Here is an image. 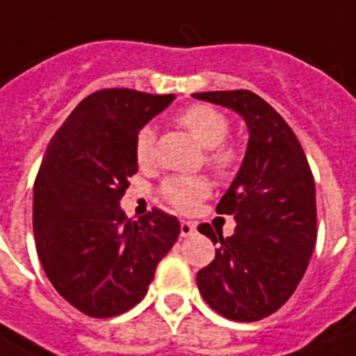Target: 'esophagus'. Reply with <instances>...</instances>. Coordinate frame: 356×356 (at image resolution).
I'll return each mask as SVG.
<instances>
[{"instance_id": "34e87169", "label": "esophagus", "mask_w": 356, "mask_h": 356, "mask_svg": "<svg viewBox=\"0 0 356 356\" xmlns=\"http://www.w3.org/2000/svg\"><path fill=\"white\" fill-rule=\"evenodd\" d=\"M196 233V225L193 221L181 220V237H193Z\"/></svg>"}]
</instances>
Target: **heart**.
I'll use <instances>...</instances> for the list:
<instances>
[{
	"label": "heart",
	"mask_w": 356,
	"mask_h": 356,
	"mask_svg": "<svg viewBox=\"0 0 356 356\" xmlns=\"http://www.w3.org/2000/svg\"><path fill=\"white\" fill-rule=\"evenodd\" d=\"M179 123L185 127L204 148H208V156H206L208 165L220 177L231 175V171L235 170V163H237V150L231 144L223 143L229 135L227 118L210 106L195 104L185 111H181ZM154 143H156V135H154L152 127H144L138 131L135 140V158L140 168L152 165L156 158ZM210 191L212 186L206 177H170L161 185L163 198L173 208L183 210V212L193 210L196 204L210 195Z\"/></svg>",
	"instance_id": "obj_1"
}]
</instances>
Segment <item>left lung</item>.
Returning <instances> with one entry per match:
<instances>
[{
  "label": "left lung",
  "mask_w": 356,
  "mask_h": 356,
  "mask_svg": "<svg viewBox=\"0 0 356 356\" xmlns=\"http://www.w3.org/2000/svg\"><path fill=\"white\" fill-rule=\"evenodd\" d=\"M193 96L237 111L248 129L243 165L216 208L233 216L237 227L223 238L208 223L198 225L220 247L196 283L218 314L256 322L282 308L307 272L316 243L314 177L299 138L254 92Z\"/></svg>",
  "instance_id": "8db88e82"
}]
</instances>
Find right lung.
<instances>
[{"label": "right lung", "instance_id": "obj_1", "mask_svg": "<svg viewBox=\"0 0 356 356\" xmlns=\"http://www.w3.org/2000/svg\"><path fill=\"white\" fill-rule=\"evenodd\" d=\"M173 100L129 88L94 92L44 154L32 204L36 250L57 293L86 316H118L138 305L177 241L175 216L154 208L133 221L119 206L138 170V131Z\"/></svg>", "mask_w": 356, "mask_h": 356}]
</instances>
